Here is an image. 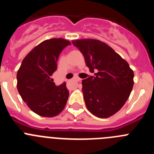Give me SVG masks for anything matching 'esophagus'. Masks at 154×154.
Instances as JSON below:
<instances>
[{"label": "esophagus", "instance_id": "esophagus-1", "mask_svg": "<svg viewBox=\"0 0 154 154\" xmlns=\"http://www.w3.org/2000/svg\"><path fill=\"white\" fill-rule=\"evenodd\" d=\"M75 81H77V82H79V81H81V79L79 78V77H75Z\"/></svg>", "mask_w": 154, "mask_h": 154}]
</instances>
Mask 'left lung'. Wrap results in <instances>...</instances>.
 Returning a JSON list of instances; mask_svg holds the SVG:
<instances>
[{
    "instance_id": "8db88e82",
    "label": "left lung",
    "mask_w": 154,
    "mask_h": 154,
    "mask_svg": "<svg viewBox=\"0 0 154 154\" xmlns=\"http://www.w3.org/2000/svg\"><path fill=\"white\" fill-rule=\"evenodd\" d=\"M72 44L83 55L94 76L83 79L85 106L99 118H108L119 111L133 87V71L125 59L105 42L96 39H77Z\"/></svg>"
}]
</instances>
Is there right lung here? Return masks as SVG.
I'll return each mask as SVG.
<instances>
[{"label": "right lung", "mask_w": 154, "mask_h": 154, "mask_svg": "<svg viewBox=\"0 0 154 154\" xmlns=\"http://www.w3.org/2000/svg\"><path fill=\"white\" fill-rule=\"evenodd\" d=\"M69 45L64 38H51L35 46L25 58L17 73V88L23 101L34 112L54 117L65 108L69 92L66 83L56 86L51 75L57 69L61 51Z\"/></svg>", "instance_id": "add662e5"}]
</instances>
